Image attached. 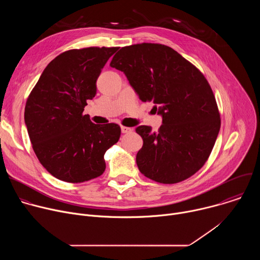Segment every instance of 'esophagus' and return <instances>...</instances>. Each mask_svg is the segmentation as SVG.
<instances>
[{
	"mask_svg": "<svg viewBox=\"0 0 260 260\" xmlns=\"http://www.w3.org/2000/svg\"><path fill=\"white\" fill-rule=\"evenodd\" d=\"M121 132L123 134H127V133L133 132V128L132 127H127V126H121Z\"/></svg>",
	"mask_w": 260,
	"mask_h": 260,
	"instance_id": "34e87169",
	"label": "esophagus"
}]
</instances>
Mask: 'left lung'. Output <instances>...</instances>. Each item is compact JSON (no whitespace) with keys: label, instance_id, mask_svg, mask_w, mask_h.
I'll return each mask as SVG.
<instances>
[{"label":"left lung","instance_id":"1","mask_svg":"<svg viewBox=\"0 0 260 260\" xmlns=\"http://www.w3.org/2000/svg\"><path fill=\"white\" fill-rule=\"evenodd\" d=\"M110 66L125 76L142 102L162 116L157 132L140 125L143 139L137 165L147 178L175 184L194 175L208 160L221 120L203 73L173 48L156 43L125 46Z\"/></svg>","mask_w":260,"mask_h":260}]
</instances>
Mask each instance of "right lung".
<instances>
[{"label": "right lung", "mask_w": 260, "mask_h": 260, "mask_svg": "<svg viewBox=\"0 0 260 260\" xmlns=\"http://www.w3.org/2000/svg\"><path fill=\"white\" fill-rule=\"evenodd\" d=\"M118 47H87L64 51L52 59L30 91L24 122L32 149L53 177L81 183L101 176L105 152L116 144V123L95 124L84 115L96 93L102 69Z\"/></svg>", "instance_id": "obj_1"}]
</instances>
